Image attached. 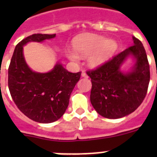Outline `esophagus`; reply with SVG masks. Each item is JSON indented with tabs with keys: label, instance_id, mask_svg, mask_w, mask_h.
<instances>
[{
	"label": "esophagus",
	"instance_id": "1",
	"mask_svg": "<svg viewBox=\"0 0 157 157\" xmlns=\"http://www.w3.org/2000/svg\"><path fill=\"white\" fill-rule=\"evenodd\" d=\"M82 77H84V78H88V75H87L86 73L84 71H82Z\"/></svg>",
	"mask_w": 157,
	"mask_h": 157
}]
</instances>
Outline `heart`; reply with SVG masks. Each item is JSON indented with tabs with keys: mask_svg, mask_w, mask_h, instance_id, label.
I'll return each instance as SVG.
<instances>
[{
	"mask_svg": "<svg viewBox=\"0 0 157 157\" xmlns=\"http://www.w3.org/2000/svg\"><path fill=\"white\" fill-rule=\"evenodd\" d=\"M117 42L111 38H105L103 36L86 35L78 37L74 41V50L67 51V56L72 62L79 61L80 57L88 56L89 66L97 67L104 64L114 54L117 49ZM79 55V56L78 55Z\"/></svg>",
	"mask_w": 157,
	"mask_h": 157,
	"instance_id": "obj_1",
	"label": "heart"
}]
</instances>
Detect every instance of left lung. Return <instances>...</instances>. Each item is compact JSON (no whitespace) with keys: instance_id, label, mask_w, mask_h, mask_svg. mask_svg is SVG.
Returning <instances> with one entry per match:
<instances>
[{"instance_id":"obj_1","label":"left lung","mask_w":157,"mask_h":157,"mask_svg":"<svg viewBox=\"0 0 157 157\" xmlns=\"http://www.w3.org/2000/svg\"><path fill=\"white\" fill-rule=\"evenodd\" d=\"M134 45L96 70L87 71L91 78L90 101L98 114L108 119L124 117L140 106L150 79L149 64L142 43L133 37ZM135 63L128 72L121 70L128 57Z\"/></svg>"}]
</instances>
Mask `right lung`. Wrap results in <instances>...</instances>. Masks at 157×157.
I'll return each mask as SVG.
<instances>
[{
    "label": "right lung",
    "mask_w": 157,
    "mask_h": 157,
    "mask_svg": "<svg viewBox=\"0 0 157 157\" xmlns=\"http://www.w3.org/2000/svg\"><path fill=\"white\" fill-rule=\"evenodd\" d=\"M55 37L56 34H34L22 40L15 48L8 67V88L14 102L25 116L37 123H52L64 114L71 94L81 76V72H69L59 62L46 73L29 67L23 46Z\"/></svg>",
    "instance_id": "right-lung-1"
}]
</instances>
